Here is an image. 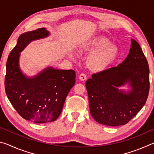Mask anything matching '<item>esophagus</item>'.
I'll list each match as a JSON object with an SVG mask.
<instances>
[{
  "label": "esophagus",
  "mask_w": 154,
  "mask_h": 154,
  "mask_svg": "<svg viewBox=\"0 0 154 154\" xmlns=\"http://www.w3.org/2000/svg\"><path fill=\"white\" fill-rule=\"evenodd\" d=\"M79 79L81 81H85V80L87 79L86 75L84 74V73H81V74L79 75Z\"/></svg>",
  "instance_id": "1"
}]
</instances>
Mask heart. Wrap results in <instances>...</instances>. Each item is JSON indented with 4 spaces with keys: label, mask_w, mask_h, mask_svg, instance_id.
I'll list each match as a JSON object with an SVG mask.
<instances>
[{
    "label": "heart",
    "mask_w": 154,
    "mask_h": 154,
    "mask_svg": "<svg viewBox=\"0 0 154 154\" xmlns=\"http://www.w3.org/2000/svg\"><path fill=\"white\" fill-rule=\"evenodd\" d=\"M79 48L81 51L92 53L88 63L96 71L108 69L116 61L119 54L118 48L105 36H96L83 41Z\"/></svg>",
    "instance_id": "obj_1"
}]
</instances>
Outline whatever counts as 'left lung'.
I'll return each instance as SVG.
<instances>
[{"instance_id": "8db88e82", "label": "left lung", "mask_w": 154, "mask_h": 154, "mask_svg": "<svg viewBox=\"0 0 154 154\" xmlns=\"http://www.w3.org/2000/svg\"><path fill=\"white\" fill-rule=\"evenodd\" d=\"M126 84L130 90H119ZM85 86L90 113L96 122L109 126L127 124L145 105L149 94V65L139 44L131 39L122 63L93 74Z\"/></svg>"}]
</instances>
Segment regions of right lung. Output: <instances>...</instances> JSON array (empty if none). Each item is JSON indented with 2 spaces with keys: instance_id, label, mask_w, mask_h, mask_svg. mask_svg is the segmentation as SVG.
Returning <instances> with one entry per match:
<instances>
[{
  "instance_id": "right-lung-1",
  "label": "right lung",
  "mask_w": 154,
  "mask_h": 154,
  "mask_svg": "<svg viewBox=\"0 0 154 154\" xmlns=\"http://www.w3.org/2000/svg\"><path fill=\"white\" fill-rule=\"evenodd\" d=\"M50 35L45 28L22 34L7 61L5 87L7 98L21 117L34 123L55 121L75 83V71L49 66L33 77L20 67V53L33 41Z\"/></svg>"
}]
</instances>
